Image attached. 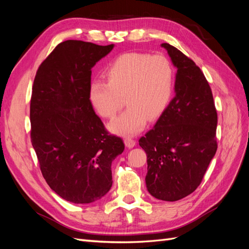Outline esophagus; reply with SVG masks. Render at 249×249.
Listing matches in <instances>:
<instances>
[{
  "instance_id": "34e87169",
  "label": "esophagus",
  "mask_w": 249,
  "mask_h": 249,
  "mask_svg": "<svg viewBox=\"0 0 249 249\" xmlns=\"http://www.w3.org/2000/svg\"><path fill=\"white\" fill-rule=\"evenodd\" d=\"M124 144L126 147L129 148H133L135 145H136V141L132 138H125L124 139Z\"/></svg>"
}]
</instances>
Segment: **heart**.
Returning <instances> with one entry per match:
<instances>
[{
	"instance_id": "1",
	"label": "heart",
	"mask_w": 249,
	"mask_h": 249,
	"mask_svg": "<svg viewBox=\"0 0 249 249\" xmlns=\"http://www.w3.org/2000/svg\"><path fill=\"white\" fill-rule=\"evenodd\" d=\"M107 82L94 80L88 86V99L105 118H113L124 107L127 109L109 124V130L132 136L144 129L147 120L159 118L167 109L175 87V71L162 55L140 53L120 55L107 69Z\"/></svg>"
}]
</instances>
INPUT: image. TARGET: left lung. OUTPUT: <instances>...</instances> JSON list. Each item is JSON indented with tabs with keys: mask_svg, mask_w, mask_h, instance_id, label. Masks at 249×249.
<instances>
[{
	"mask_svg": "<svg viewBox=\"0 0 249 249\" xmlns=\"http://www.w3.org/2000/svg\"><path fill=\"white\" fill-rule=\"evenodd\" d=\"M161 47L178 70L176 95L139 145L147 156V191L157 199L176 201L199 186L216 154L217 112L199 67L170 44Z\"/></svg>",
	"mask_w": 249,
	"mask_h": 249,
	"instance_id": "left-lung-1",
	"label": "left lung"
}]
</instances>
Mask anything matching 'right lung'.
Returning <instances> with one entry per match:
<instances>
[{"label":"right lung","mask_w":249,"mask_h":249,"mask_svg":"<svg viewBox=\"0 0 249 249\" xmlns=\"http://www.w3.org/2000/svg\"><path fill=\"white\" fill-rule=\"evenodd\" d=\"M113 48L63 41L34 79L32 145L51 189L73 203L93 202L109 192L112 161L124 149L123 139L108 134L88 99L91 69Z\"/></svg>","instance_id":"add662e5"}]
</instances>
